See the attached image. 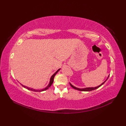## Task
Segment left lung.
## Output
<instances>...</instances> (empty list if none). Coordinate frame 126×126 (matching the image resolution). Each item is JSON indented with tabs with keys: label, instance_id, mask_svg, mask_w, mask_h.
Instances as JSON below:
<instances>
[{
	"label": "left lung",
	"instance_id": "obj_1",
	"mask_svg": "<svg viewBox=\"0 0 126 126\" xmlns=\"http://www.w3.org/2000/svg\"><path fill=\"white\" fill-rule=\"evenodd\" d=\"M109 75L108 76V77H107V78L106 79V80H105V81L101 83V84H100L99 86H97V87H87V88H78L72 85H71L70 83H70V85L72 88H73L74 89H75L78 90H79V91H92V90L96 89L98 88L99 87H100V86H102L103 84H104V83L107 81V80L108 79V78H109Z\"/></svg>",
	"mask_w": 126,
	"mask_h": 126
}]
</instances>
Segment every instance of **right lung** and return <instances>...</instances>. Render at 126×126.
<instances>
[{
  "instance_id": "add662e5",
  "label": "right lung",
  "mask_w": 126,
  "mask_h": 126,
  "mask_svg": "<svg viewBox=\"0 0 126 126\" xmlns=\"http://www.w3.org/2000/svg\"><path fill=\"white\" fill-rule=\"evenodd\" d=\"M60 70V69H59L58 70H57V71L55 72V73H54V74H53V75L51 76V78H50V81H49V84H48V86H47L45 88H44V89H40V90H36V89H32V88H29V87H27V86H24V85H22L21 84V83H20L22 85V87H24V88H25L27 89L28 90H32V91H36V92H41V91H45V90H46L48 89L51 86V85L52 84L53 82H54V77H55V75H56V74H57V72H58Z\"/></svg>"
}]
</instances>
